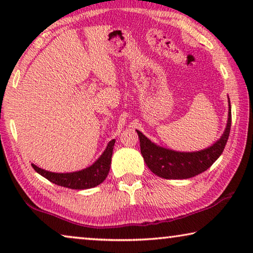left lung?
<instances>
[{"label": "left lung", "mask_w": 253, "mask_h": 253, "mask_svg": "<svg viewBox=\"0 0 253 253\" xmlns=\"http://www.w3.org/2000/svg\"><path fill=\"white\" fill-rule=\"evenodd\" d=\"M228 120L219 140L199 152H177L161 147L137 130L140 151L145 163L153 173L164 179H188L208 170L224 152L232 124V109L228 98Z\"/></svg>", "instance_id": "8db88e82"}]
</instances>
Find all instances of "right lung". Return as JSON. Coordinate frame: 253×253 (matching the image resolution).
Instances as JSON below:
<instances>
[{
  "label": "right lung",
  "mask_w": 253,
  "mask_h": 253,
  "mask_svg": "<svg viewBox=\"0 0 253 253\" xmlns=\"http://www.w3.org/2000/svg\"><path fill=\"white\" fill-rule=\"evenodd\" d=\"M115 139H113L108 142L107 147L101 154L93 164L85 169L75 171V172H67V173H58V172H50L41 168L36 167L35 164H32L33 169L42 177L46 178L47 180L53 182L61 187L71 188V189H87L96 187L100 185L102 181L107 177L109 169H111L112 163V155L113 148H114Z\"/></svg>",
  "instance_id": "right-lung-1"
}]
</instances>
